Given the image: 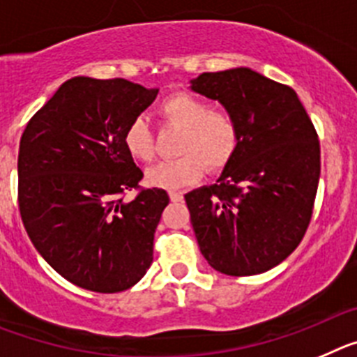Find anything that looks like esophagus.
<instances>
[{
    "label": "esophagus",
    "instance_id": "esophagus-1",
    "mask_svg": "<svg viewBox=\"0 0 357 357\" xmlns=\"http://www.w3.org/2000/svg\"><path fill=\"white\" fill-rule=\"evenodd\" d=\"M169 196H170V201H174V203L183 201V192H179V190H170Z\"/></svg>",
    "mask_w": 357,
    "mask_h": 357
}]
</instances>
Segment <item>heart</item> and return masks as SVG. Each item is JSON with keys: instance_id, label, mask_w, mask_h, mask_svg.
<instances>
[{"instance_id": "1", "label": "heart", "mask_w": 357, "mask_h": 357, "mask_svg": "<svg viewBox=\"0 0 357 357\" xmlns=\"http://www.w3.org/2000/svg\"><path fill=\"white\" fill-rule=\"evenodd\" d=\"M169 126L183 129L179 158L163 161L147 172V181L160 188H181L203 178L204 170L225 169L241 145V126L230 111L213 109L212 102L190 93H174L160 104ZM123 145L132 160L151 163L156 158V138L144 116L131 120Z\"/></svg>"}]
</instances>
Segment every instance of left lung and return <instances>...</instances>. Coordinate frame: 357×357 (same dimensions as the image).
<instances>
[{"instance_id": "left-lung-1", "label": "left lung", "mask_w": 357, "mask_h": 357, "mask_svg": "<svg viewBox=\"0 0 357 357\" xmlns=\"http://www.w3.org/2000/svg\"><path fill=\"white\" fill-rule=\"evenodd\" d=\"M192 89L219 100L241 145L215 185L185 196L203 257L230 277L278 266L302 243L320 181V140L293 88L250 68L201 73Z\"/></svg>"}]
</instances>
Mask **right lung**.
Instances as JSON below:
<instances>
[{"instance_id":"add662e5","label":"right lung","mask_w":357,"mask_h":357,"mask_svg":"<svg viewBox=\"0 0 357 357\" xmlns=\"http://www.w3.org/2000/svg\"><path fill=\"white\" fill-rule=\"evenodd\" d=\"M158 89L126 79L66 80L26 123L17 156V201L36 250L68 282L126 291L153 262L154 231L169 204L123 145L129 122ZM136 190L135 200L123 199Z\"/></svg>"}]
</instances>
